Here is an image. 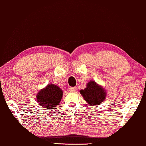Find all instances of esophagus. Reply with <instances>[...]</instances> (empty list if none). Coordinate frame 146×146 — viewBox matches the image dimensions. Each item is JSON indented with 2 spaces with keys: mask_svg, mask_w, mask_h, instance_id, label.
Listing matches in <instances>:
<instances>
[{
  "mask_svg": "<svg viewBox=\"0 0 146 146\" xmlns=\"http://www.w3.org/2000/svg\"><path fill=\"white\" fill-rule=\"evenodd\" d=\"M69 91H71V92L77 91V88H76V87H70V88H69Z\"/></svg>",
  "mask_w": 146,
  "mask_h": 146,
  "instance_id": "esophagus-1",
  "label": "esophagus"
}]
</instances>
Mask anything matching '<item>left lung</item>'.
<instances>
[{"mask_svg": "<svg viewBox=\"0 0 146 146\" xmlns=\"http://www.w3.org/2000/svg\"><path fill=\"white\" fill-rule=\"evenodd\" d=\"M80 93L90 106H93L102 103L106 96L105 90L94 81H90L87 87L81 90Z\"/></svg>", "mask_w": 146, "mask_h": 146, "instance_id": "1", "label": "left lung"}]
</instances>
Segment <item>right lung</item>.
I'll list each match as a JSON object with an SVG mask.
<instances>
[{"label":"right lung","instance_id":"1","mask_svg":"<svg viewBox=\"0 0 146 146\" xmlns=\"http://www.w3.org/2000/svg\"><path fill=\"white\" fill-rule=\"evenodd\" d=\"M62 96V90L54 84H49L36 94L37 102L44 110L55 107L60 102Z\"/></svg>","mask_w":146,"mask_h":146}]
</instances>
